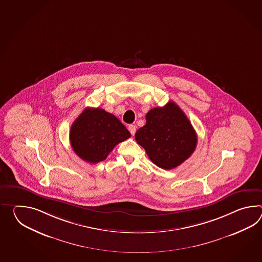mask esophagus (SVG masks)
Here are the masks:
<instances>
[{"label":"esophagus","instance_id":"1","mask_svg":"<svg viewBox=\"0 0 262 262\" xmlns=\"http://www.w3.org/2000/svg\"><path fill=\"white\" fill-rule=\"evenodd\" d=\"M128 130H129V133L132 135H134L135 134V132H136V127H135V125H129L128 127Z\"/></svg>","mask_w":262,"mask_h":262}]
</instances>
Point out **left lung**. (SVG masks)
<instances>
[{"label":"left lung","instance_id":"8db88e82","mask_svg":"<svg viewBox=\"0 0 262 262\" xmlns=\"http://www.w3.org/2000/svg\"><path fill=\"white\" fill-rule=\"evenodd\" d=\"M146 123L135 134V140L148 158L165 170L176 168L194 151L198 136L192 124L173 101L153 108L145 116Z\"/></svg>","mask_w":262,"mask_h":262}]
</instances>
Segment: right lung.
<instances>
[{
    "instance_id": "1",
    "label": "right lung",
    "mask_w": 262,
    "mask_h": 262,
    "mask_svg": "<svg viewBox=\"0 0 262 262\" xmlns=\"http://www.w3.org/2000/svg\"><path fill=\"white\" fill-rule=\"evenodd\" d=\"M129 137V132L120 120L100 108L84 109L70 132L73 150L90 163L104 161L117 144Z\"/></svg>"
}]
</instances>
